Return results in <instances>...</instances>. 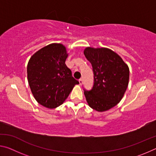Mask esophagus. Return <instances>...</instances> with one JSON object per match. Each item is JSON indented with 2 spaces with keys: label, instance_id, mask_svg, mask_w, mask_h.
<instances>
[{
  "label": "esophagus",
  "instance_id": "obj_1",
  "mask_svg": "<svg viewBox=\"0 0 156 156\" xmlns=\"http://www.w3.org/2000/svg\"><path fill=\"white\" fill-rule=\"evenodd\" d=\"M79 83H80V85H82V84H83V78L79 79Z\"/></svg>",
  "mask_w": 156,
  "mask_h": 156
}]
</instances>
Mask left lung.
<instances>
[{
    "mask_svg": "<svg viewBox=\"0 0 156 156\" xmlns=\"http://www.w3.org/2000/svg\"><path fill=\"white\" fill-rule=\"evenodd\" d=\"M86 58L93 68L94 83L89 91L84 89L89 106L102 112L115 107L127 88L129 69L119 55L108 48L87 47Z\"/></svg>",
    "mask_w": 156,
    "mask_h": 156,
    "instance_id": "obj_1",
    "label": "left lung"
}]
</instances>
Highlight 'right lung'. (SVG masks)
Masks as SVG:
<instances>
[{
    "label": "right lung",
    "mask_w": 156,
    "mask_h": 156,
    "mask_svg": "<svg viewBox=\"0 0 156 156\" xmlns=\"http://www.w3.org/2000/svg\"><path fill=\"white\" fill-rule=\"evenodd\" d=\"M68 54L62 44L52 43L36 51L27 64L31 93L39 104L49 109L62 105L79 82L65 65Z\"/></svg>",
    "instance_id": "add662e5"
}]
</instances>
